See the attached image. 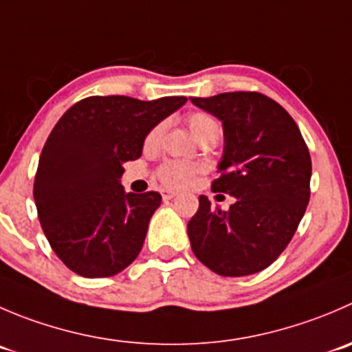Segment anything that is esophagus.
<instances>
[{
  "mask_svg": "<svg viewBox=\"0 0 352 352\" xmlns=\"http://www.w3.org/2000/svg\"><path fill=\"white\" fill-rule=\"evenodd\" d=\"M162 197H163V201H170V199H173V197H177V192H173V190H168V189H163Z\"/></svg>",
  "mask_w": 352,
  "mask_h": 352,
  "instance_id": "34e87169",
  "label": "esophagus"
}]
</instances>
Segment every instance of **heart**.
Instances as JSON below:
<instances>
[{
  "instance_id": "heart-1",
  "label": "heart",
  "mask_w": 352,
  "mask_h": 352,
  "mask_svg": "<svg viewBox=\"0 0 352 352\" xmlns=\"http://www.w3.org/2000/svg\"><path fill=\"white\" fill-rule=\"evenodd\" d=\"M187 124H189L190 131L196 135L197 141H206V139H213L217 141L221 134V127L218 124L217 118L213 115L206 113V111H192V113L187 117ZM163 131H165V124H158L148 132L144 139L146 148H156L162 141ZM199 166L194 165V163H186V162H177V160H168V162L163 163L158 168L156 175L162 180L165 186L170 187H186L189 186L190 180L194 179V175L197 173Z\"/></svg>"
}]
</instances>
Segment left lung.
Returning <instances> with one entry per match:
<instances>
[{
  "mask_svg": "<svg viewBox=\"0 0 352 352\" xmlns=\"http://www.w3.org/2000/svg\"><path fill=\"white\" fill-rule=\"evenodd\" d=\"M223 124V156L211 190L230 194V210L199 196L187 223L194 254L221 277H244L282 254L309 201L311 158L291 115L261 93L190 98Z\"/></svg>",
  "mask_w": 352,
  "mask_h": 352,
  "instance_id": "obj_1",
  "label": "left lung"
}]
</instances>
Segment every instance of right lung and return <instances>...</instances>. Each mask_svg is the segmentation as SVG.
Segmentation results:
<instances>
[{
	"label": "right lung",
	"instance_id": "right-lung-1",
	"mask_svg": "<svg viewBox=\"0 0 352 352\" xmlns=\"http://www.w3.org/2000/svg\"><path fill=\"white\" fill-rule=\"evenodd\" d=\"M186 101L91 96L54 125L37 165L34 201L47 242L72 272L111 277L138 258L162 196L125 192L122 165L138 160L148 132Z\"/></svg>",
	"mask_w": 352,
	"mask_h": 352
}]
</instances>
